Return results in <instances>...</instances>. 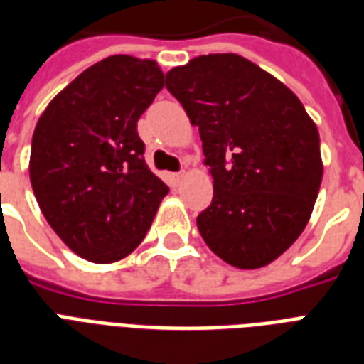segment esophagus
Instances as JSON below:
<instances>
[{
  "label": "esophagus",
  "instance_id": "obj_1",
  "mask_svg": "<svg viewBox=\"0 0 364 364\" xmlns=\"http://www.w3.org/2000/svg\"><path fill=\"white\" fill-rule=\"evenodd\" d=\"M187 176L185 171H177V173H171V181L173 183H181L183 181V177Z\"/></svg>",
  "mask_w": 364,
  "mask_h": 364
}]
</instances>
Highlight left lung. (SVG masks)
I'll return each mask as SVG.
<instances>
[{
	"label": "left lung",
	"instance_id": "obj_1",
	"mask_svg": "<svg viewBox=\"0 0 364 364\" xmlns=\"http://www.w3.org/2000/svg\"><path fill=\"white\" fill-rule=\"evenodd\" d=\"M198 126L213 200L196 219L208 247L255 270L310 221L323 179L319 132L296 94L240 54H208L166 73Z\"/></svg>",
	"mask_w": 364,
	"mask_h": 364
}]
</instances>
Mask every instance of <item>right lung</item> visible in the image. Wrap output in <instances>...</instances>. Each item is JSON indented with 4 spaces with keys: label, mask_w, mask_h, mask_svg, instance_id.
<instances>
[{
    "label": "right lung",
    "mask_w": 364,
    "mask_h": 364,
    "mask_svg": "<svg viewBox=\"0 0 364 364\" xmlns=\"http://www.w3.org/2000/svg\"><path fill=\"white\" fill-rule=\"evenodd\" d=\"M162 88L154 60L115 54L77 75L37 121L30 153L37 204L58 238L90 262L128 257L168 194L137 136Z\"/></svg>",
    "instance_id": "right-lung-1"
}]
</instances>
